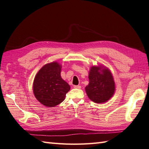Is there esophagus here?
Segmentation results:
<instances>
[{
  "mask_svg": "<svg viewBox=\"0 0 149 149\" xmlns=\"http://www.w3.org/2000/svg\"><path fill=\"white\" fill-rule=\"evenodd\" d=\"M74 87L75 89H81V86H74Z\"/></svg>",
  "mask_w": 149,
  "mask_h": 149,
  "instance_id": "obj_1",
  "label": "esophagus"
}]
</instances>
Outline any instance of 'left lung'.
I'll list each match as a JSON object with an SVG mask.
<instances>
[{
	"instance_id": "8db88e82",
	"label": "left lung",
	"mask_w": 149,
	"mask_h": 149,
	"mask_svg": "<svg viewBox=\"0 0 149 149\" xmlns=\"http://www.w3.org/2000/svg\"><path fill=\"white\" fill-rule=\"evenodd\" d=\"M89 83L86 92L91 100L102 103L111 98L114 92V82L111 72L106 68L92 67L89 74Z\"/></svg>"
}]
</instances>
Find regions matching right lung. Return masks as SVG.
I'll use <instances>...</instances> for the list:
<instances>
[{"label": "right lung", "instance_id": "add662e5", "mask_svg": "<svg viewBox=\"0 0 149 149\" xmlns=\"http://www.w3.org/2000/svg\"><path fill=\"white\" fill-rule=\"evenodd\" d=\"M61 66L57 62L46 64L34 80L33 93L42 104L52 107L61 103L70 87L60 75Z\"/></svg>", "mask_w": 149, "mask_h": 149}]
</instances>
